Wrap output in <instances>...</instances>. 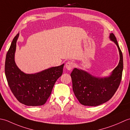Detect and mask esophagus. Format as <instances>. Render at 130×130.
<instances>
[{
    "label": "esophagus",
    "instance_id": "34e87169",
    "mask_svg": "<svg viewBox=\"0 0 130 130\" xmlns=\"http://www.w3.org/2000/svg\"><path fill=\"white\" fill-rule=\"evenodd\" d=\"M74 67V63L72 61H68L66 63L65 67L68 70H71Z\"/></svg>",
    "mask_w": 130,
    "mask_h": 130
}]
</instances>
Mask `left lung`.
Returning <instances> with one entry per match:
<instances>
[{
    "mask_svg": "<svg viewBox=\"0 0 130 130\" xmlns=\"http://www.w3.org/2000/svg\"><path fill=\"white\" fill-rule=\"evenodd\" d=\"M109 38L117 45L120 53L119 63L111 75L104 78L95 77L77 68H74L70 74L74 94L84 106H97L108 101L120 84L123 68V55L113 33L110 34Z\"/></svg>",
    "mask_w": 130,
    "mask_h": 130,
    "instance_id": "left-lung-1",
    "label": "left lung"
}]
</instances>
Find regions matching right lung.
Listing matches in <instances>:
<instances>
[{
    "instance_id": "right-lung-1",
    "label": "right lung",
    "mask_w": 130,
    "mask_h": 130,
    "mask_svg": "<svg viewBox=\"0 0 130 130\" xmlns=\"http://www.w3.org/2000/svg\"><path fill=\"white\" fill-rule=\"evenodd\" d=\"M19 35L18 33L13 38L5 59V74L8 84L20 103L28 106H42L50 95L55 82L61 76L64 63L37 73H23L14 61Z\"/></svg>"
}]
</instances>
